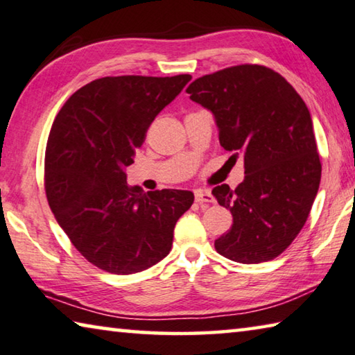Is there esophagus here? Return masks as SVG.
I'll list each match as a JSON object with an SVG mask.
<instances>
[{
    "instance_id": "obj_1",
    "label": "esophagus",
    "mask_w": 355,
    "mask_h": 355,
    "mask_svg": "<svg viewBox=\"0 0 355 355\" xmlns=\"http://www.w3.org/2000/svg\"><path fill=\"white\" fill-rule=\"evenodd\" d=\"M195 201L198 202V205H209V202H214V196L209 193L206 190H196L195 191Z\"/></svg>"
}]
</instances>
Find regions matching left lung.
Here are the masks:
<instances>
[{
  "mask_svg": "<svg viewBox=\"0 0 355 355\" xmlns=\"http://www.w3.org/2000/svg\"><path fill=\"white\" fill-rule=\"evenodd\" d=\"M190 98L211 110L220 144L243 157L245 178L212 193L230 209L232 226L216 241L222 257L258 264L282 254L309 218L321 182L309 108L280 73L241 64L196 78Z\"/></svg>",
  "mask_w": 355,
  "mask_h": 355,
  "instance_id": "8db88e82",
  "label": "left lung"
}]
</instances>
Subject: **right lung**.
<instances>
[{"instance_id": "right-lung-1", "label": "right lung", "mask_w": 355, "mask_h": 355, "mask_svg": "<svg viewBox=\"0 0 355 355\" xmlns=\"http://www.w3.org/2000/svg\"><path fill=\"white\" fill-rule=\"evenodd\" d=\"M190 80L103 77L73 92L56 114L45 148L46 200L72 245L98 269L129 275L159 263L193 205L191 191L144 193L124 173L155 116Z\"/></svg>"}]
</instances>
